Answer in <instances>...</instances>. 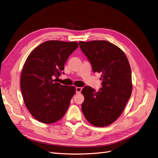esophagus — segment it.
<instances>
[{"label":"esophagus","instance_id":"obj_1","mask_svg":"<svg viewBox=\"0 0 158 158\" xmlns=\"http://www.w3.org/2000/svg\"><path fill=\"white\" fill-rule=\"evenodd\" d=\"M82 88L81 87H76V92L77 94H79L81 92V91H82Z\"/></svg>","mask_w":158,"mask_h":158}]
</instances>
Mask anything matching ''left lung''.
Masks as SVG:
<instances>
[{
  "instance_id": "left-lung-1",
  "label": "left lung",
  "mask_w": 158,
  "mask_h": 158,
  "mask_svg": "<svg viewBox=\"0 0 158 158\" xmlns=\"http://www.w3.org/2000/svg\"><path fill=\"white\" fill-rule=\"evenodd\" d=\"M79 45L93 71L101 73L102 80V88L98 92L89 86L82 89V111L92 125L107 127L120 117L131 95L130 64L125 52L109 41H80Z\"/></svg>"
}]
</instances>
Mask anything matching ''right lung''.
Returning a JSON list of instances; mask_svg holds the SVG:
<instances>
[{"instance_id": "obj_1", "label": "right lung", "mask_w": 158, "mask_h": 158, "mask_svg": "<svg viewBox=\"0 0 158 158\" xmlns=\"http://www.w3.org/2000/svg\"><path fill=\"white\" fill-rule=\"evenodd\" d=\"M77 42L50 40L42 43L27 56L22 69L20 87L28 111L37 121L51 124L64 115L76 93L73 85L56 82Z\"/></svg>"}]
</instances>
